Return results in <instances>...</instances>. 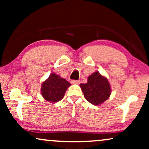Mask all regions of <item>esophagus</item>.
I'll use <instances>...</instances> for the list:
<instances>
[{
    "label": "esophagus",
    "mask_w": 149,
    "mask_h": 149,
    "mask_svg": "<svg viewBox=\"0 0 149 149\" xmlns=\"http://www.w3.org/2000/svg\"><path fill=\"white\" fill-rule=\"evenodd\" d=\"M81 81L79 80H72L71 81V83L72 84H79Z\"/></svg>",
    "instance_id": "1"
}]
</instances>
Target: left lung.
I'll return each instance as SVG.
<instances>
[{
    "mask_svg": "<svg viewBox=\"0 0 149 149\" xmlns=\"http://www.w3.org/2000/svg\"><path fill=\"white\" fill-rule=\"evenodd\" d=\"M80 87L85 99L93 105H100L109 99L111 93V85L105 77L99 72L89 75L86 83H81Z\"/></svg>",
    "mask_w": 149,
    "mask_h": 149,
    "instance_id": "left-lung-1",
    "label": "left lung"
}]
</instances>
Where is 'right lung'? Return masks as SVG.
<instances>
[{
  "mask_svg": "<svg viewBox=\"0 0 149 149\" xmlns=\"http://www.w3.org/2000/svg\"><path fill=\"white\" fill-rule=\"evenodd\" d=\"M70 85V83L65 79L52 73L49 78L42 82L40 91L45 100L55 103L64 97L67 89Z\"/></svg>",
  "mask_w": 149,
  "mask_h": 149,
  "instance_id": "add662e5",
  "label": "right lung"
}]
</instances>
